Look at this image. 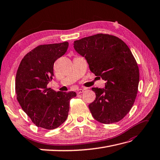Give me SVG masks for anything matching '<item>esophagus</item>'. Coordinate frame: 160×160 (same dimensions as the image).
I'll return each mask as SVG.
<instances>
[{"instance_id": "obj_1", "label": "esophagus", "mask_w": 160, "mask_h": 160, "mask_svg": "<svg viewBox=\"0 0 160 160\" xmlns=\"http://www.w3.org/2000/svg\"><path fill=\"white\" fill-rule=\"evenodd\" d=\"M84 92V89H82V88H80V89H78L77 90V94H81Z\"/></svg>"}]
</instances>
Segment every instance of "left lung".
I'll use <instances>...</instances> for the list:
<instances>
[{
    "mask_svg": "<svg viewBox=\"0 0 160 160\" xmlns=\"http://www.w3.org/2000/svg\"><path fill=\"white\" fill-rule=\"evenodd\" d=\"M74 48L86 58L90 71L106 81L105 88H92L95 100L89 104L92 117L100 123L122 120L136 99L139 71L124 42L115 36L97 34L74 42Z\"/></svg>",
    "mask_w": 160,
    "mask_h": 160,
    "instance_id": "1",
    "label": "left lung"
}]
</instances>
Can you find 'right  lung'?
<instances>
[{
  "label": "right lung",
  "mask_w": 160,
  "mask_h": 160,
  "mask_svg": "<svg viewBox=\"0 0 160 160\" xmlns=\"http://www.w3.org/2000/svg\"><path fill=\"white\" fill-rule=\"evenodd\" d=\"M68 42L41 45L22 58L16 76V94L22 109L34 124L47 130L66 121L70 101L76 92H56L48 84L54 76V63L66 52Z\"/></svg>",
  "instance_id": "right-lung-1"
}]
</instances>
